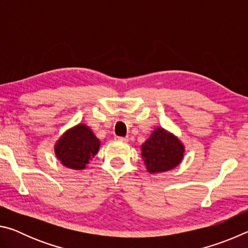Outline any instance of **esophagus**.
Listing matches in <instances>:
<instances>
[{
    "label": "esophagus",
    "instance_id": "34e87169",
    "mask_svg": "<svg viewBox=\"0 0 248 248\" xmlns=\"http://www.w3.org/2000/svg\"><path fill=\"white\" fill-rule=\"evenodd\" d=\"M116 139L118 141H121V142H128L129 138L128 137H116Z\"/></svg>",
    "mask_w": 248,
    "mask_h": 248
}]
</instances>
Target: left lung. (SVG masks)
Instances as JSON below:
<instances>
[{"instance_id": "left-lung-1", "label": "left lung", "mask_w": 248, "mask_h": 248, "mask_svg": "<svg viewBox=\"0 0 248 248\" xmlns=\"http://www.w3.org/2000/svg\"><path fill=\"white\" fill-rule=\"evenodd\" d=\"M184 145L174 134L156 128L141 146V156L150 173L173 170L182 162Z\"/></svg>"}]
</instances>
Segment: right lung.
Instances as JSON below:
<instances>
[{
    "label": "right lung",
    "instance_id": "right-lung-1",
    "mask_svg": "<svg viewBox=\"0 0 248 248\" xmlns=\"http://www.w3.org/2000/svg\"><path fill=\"white\" fill-rule=\"evenodd\" d=\"M99 145V140L86 124H78L59 139L54 152L64 166L84 170L98 152Z\"/></svg>",
    "mask_w": 248,
    "mask_h": 248
}]
</instances>
